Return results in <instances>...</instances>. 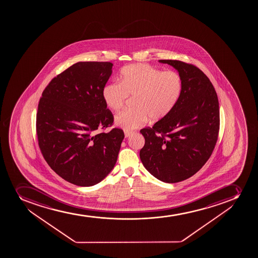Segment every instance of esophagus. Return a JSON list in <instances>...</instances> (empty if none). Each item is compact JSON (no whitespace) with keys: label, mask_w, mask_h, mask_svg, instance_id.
<instances>
[{"label":"esophagus","mask_w":258,"mask_h":258,"mask_svg":"<svg viewBox=\"0 0 258 258\" xmlns=\"http://www.w3.org/2000/svg\"><path fill=\"white\" fill-rule=\"evenodd\" d=\"M132 134H133V132H131V131H124V136L126 138L130 137V136H131Z\"/></svg>","instance_id":"obj_1"}]
</instances>
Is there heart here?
<instances>
[{
	"label": "heart",
	"mask_w": 258,
	"mask_h": 258,
	"mask_svg": "<svg viewBox=\"0 0 258 258\" xmlns=\"http://www.w3.org/2000/svg\"><path fill=\"white\" fill-rule=\"evenodd\" d=\"M120 83L107 84L102 98L110 109L124 107L128 97H135V110H125L115 116V123L132 131L147 120L158 122L171 112L181 91V78L173 71L161 72L150 64H136L122 70Z\"/></svg>",
	"instance_id": "b5f03b06"
}]
</instances>
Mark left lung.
I'll return each instance as SVG.
<instances>
[{"instance_id":"1","label":"left lung","mask_w":258,"mask_h":258,"mask_svg":"<svg viewBox=\"0 0 258 258\" xmlns=\"http://www.w3.org/2000/svg\"><path fill=\"white\" fill-rule=\"evenodd\" d=\"M177 70L181 91L176 104L153 127L142 128L140 151L146 170L167 183L194 176L211 156L220 131L217 93L209 78L194 64L160 59Z\"/></svg>"}]
</instances>
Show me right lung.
I'll return each mask as SVG.
<instances>
[{"label": "right lung", "instance_id": "1", "mask_svg": "<svg viewBox=\"0 0 258 258\" xmlns=\"http://www.w3.org/2000/svg\"><path fill=\"white\" fill-rule=\"evenodd\" d=\"M110 62H78L42 93L36 116L38 146L60 177L77 186L96 185L112 171L124 134L111 127L113 115L102 98Z\"/></svg>", "mask_w": 258, "mask_h": 258}]
</instances>
